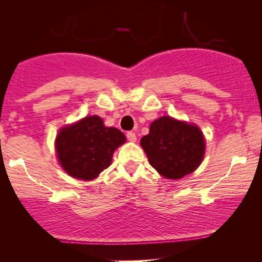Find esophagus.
Segmentation results:
<instances>
[{"label": "esophagus", "instance_id": "34e87169", "mask_svg": "<svg viewBox=\"0 0 262 262\" xmlns=\"http://www.w3.org/2000/svg\"><path fill=\"white\" fill-rule=\"evenodd\" d=\"M126 137L128 139V142H136V139H137V136H136L135 132H132V131L127 132Z\"/></svg>", "mask_w": 262, "mask_h": 262}]
</instances>
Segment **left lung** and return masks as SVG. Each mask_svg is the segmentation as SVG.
<instances>
[{
	"label": "left lung",
	"instance_id": "left-lung-1",
	"mask_svg": "<svg viewBox=\"0 0 262 262\" xmlns=\"http://www.w3.org/2000/svg\"><path fill=\"white\" fill-rule=\"evenodd\" d=\"M141 145L149 163L173 180L195 170L205 152V141L198 127L167 116L152 121Z\"/></svg>",
	"mask_w": 262,
	"mask_h": 262
}]
</instances>
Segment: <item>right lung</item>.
Segmentation results:
<instances>
[{
    "instance_id": "right-lung-1",
    "label": "right lung",
    "mask_w": 262,
    "mask_h": 262,
    "mask_svg": "<svg viewBox=\"0 0 262 262\" xmlns=\"http://www.w3.org/2000/svg\"><path fill=\"white\" fill-rule=\"evenodd\" d=\"M125 142L116 127H106L100 117H85L63 127L56 138L60 166L73 178L93 180L111 164L112 155Z\"/></svg>"
}]
</instances>
